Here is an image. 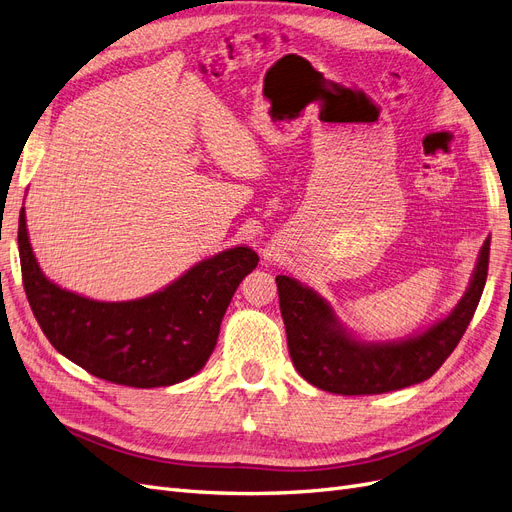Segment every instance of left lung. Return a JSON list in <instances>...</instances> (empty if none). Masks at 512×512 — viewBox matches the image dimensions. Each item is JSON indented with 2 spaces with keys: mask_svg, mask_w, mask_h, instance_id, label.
<instances>
[{
  "mask_svg": "<svg viewBox=\"0 0 512 512\" xmlns=\"http://www.w3.org/2000/svg\"><path fill=\"white\" fill-rule=\"evenodd\" d=\"M489 237L480 247L468 290L453 312L421 333L393 342H363L344 329L318 292L277 275L290 359L299 374L335 395H380L431 378L457 348L483 294Z\"/></svg>",
  "mask_w": 512,
  "mask_h": 512,
  "instance_id": "left-lung-1",
  "label": "left lung"
}]
</instances>
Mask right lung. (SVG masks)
I'll use <instances>...</instances> for the list:
<instances>
[{
	"label": "right lung",
	"mask_w": 512,
	"mask_h": 512,
	"mask_svg": "<svg viewBox=\"0 0 512 512\" xmlns=\"http://www.w3.org/2000/svg\"><path fill=\"white\" fill-rule=\"evenodd\" d=\"M19 256L27 301L53 348L91 376L153 389L192 378L218 344L220 324L241 280L258 265L247 245L230 247L173 284L134 301H94L46 277L19 215Z\"/></svg>",
	"instance_id": "obj_1"
}]
</instances>
